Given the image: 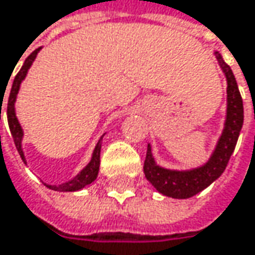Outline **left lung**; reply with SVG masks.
I'll return each mask as SVG.
<instances>
[{"mask_svg": "<svg viewBox=\"0 0 255 255\" xmlns=\"http://www.w3.org/2000/svg\"><path fill=\"white\" fill-rule=\"evenodd\" d=\"M214 54L227 79V114H225L222 132L218 138L217 145L211 157L199 167H193L187 170H172L158 166L151 153V145L150 144L147 145V154L144 160V174L158 193L169 198L187 199L202 192L211 183H214L225 170L230 157L234 153L235 144L238 141L240 131L243 128L244 107H243V99L235 76L231 68L224 62L221 53L215 50Z\"/></svg>", "mask_w": 255, "mask_h": 255, "instance_id": "1", "label": "left lung"}]
</instances>
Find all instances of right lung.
Returning a JSON list of instances; mask_svg holds the SVG:
<instances>
[{
	"label": "right lung",
	"mask_w": 255,
	"mask_h": 255,
	"mask_svg": "<svg viewBox=\"0 0 255 255\" xmlns=\"http://www.w3.org/2000/svg\"><path fill=\"white\" fill-rule=\"evenodd\" d=\"M41 47L36 49L34 52L31 53L25 60H24L23 66L18 70V73L15 75L14 78V82H12V86H11V91H9V97H8V104H7V120H8V126H9V131H11V135L14 138V142H15V147L20 153V157L23 160L24 163L25 161V156H24L23 151V137H24V131L20 123H18V118L15 115V101H17V95H18V91H20V86H21V82L25 79L27 73H28V69L31 68L33 62L36 60L37 57V53L40 52ZM1 99H4V97H1ZM2 107V104H1ZM1 107H0V120H1ZM104 137V135H102ZM102 137L99 138V141L97 142L95 148H94V153H92V157H91V161L83 167L81 172L78 173L73 179H70L68 182L62 183V185H46L49 189L52 190H56V192H76V190H81L85 186L91 185L95 179L98 177V172H99V157H101V142H102Z\"/></svg>",
	"instance_id": "add662e5"
}]
</instances>
